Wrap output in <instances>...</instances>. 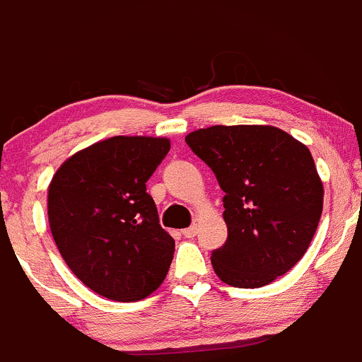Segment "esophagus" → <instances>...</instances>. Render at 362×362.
Segmentation results:
<instances>
[{
	"instance_id": "esophagus-1",
	"label": "esophagus",
	"mask_w": 362,
	"mask_h": 362,
	"mask_svg": "<svg viewBox=\"0 0 362 362\" xmlns=\"http://www.w3.org/2000/svg\"><path fill=\"white\" fill-rule=\"evenodd\" d=\"M196 233H198V228L196 226H189V228H184V230H182V235L187 238H192Z\"/></svg>"
}]
</instances>
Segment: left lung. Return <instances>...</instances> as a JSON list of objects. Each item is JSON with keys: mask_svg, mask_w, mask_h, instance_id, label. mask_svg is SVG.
<instances>
[{"mask_svg": "<svg viewBox=\"0 0 362 362\" xmlns=\"http://www.w3.org/2000/svg\"><path fill=\"white\" fill-rule=\"evenodd\" d=\"M224 191L228 238L210 256L237 288L286 274L308 251L324 209V184L306 145L272 125H214L185 136Z\"/></svg>", "mask_w": 362, "mask_h": 362, "instance_id": "1", "label": "left lung"}]
</instances>
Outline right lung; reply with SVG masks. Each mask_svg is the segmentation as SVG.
Listing matches in <instances>:
<instances>
[{
    "label": "right lung",
    "mask_w": 362,
    "mask_h": 362,
    "mask_svg": "<svg viewBox=\"0 0 362 362\" xmlns=\"http://www.w3.org/2000/svg\"><path fill=\"white\" fill-rule=\"evenodd\" d=\"M170 139L115 136L70 156L52 177L47 216L69 269L93 292L136 303L164 281L175 240L159 224L146 180Z\"/></svg>",
    "instance_id": "1"
}]
</instances>
